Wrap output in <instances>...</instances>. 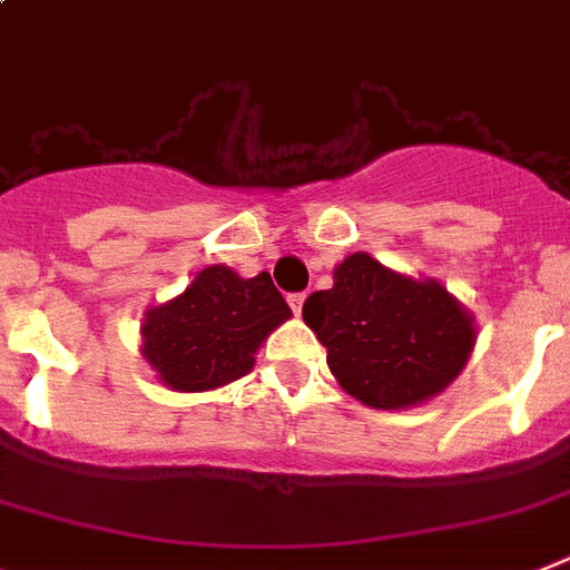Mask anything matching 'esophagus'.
Listing matches in <instances>:
<instances>
[{"label":"esophagus","instance_id":"1","mask_svg":"<svg viewBox=\"0 0 570 570\" xmlns=\"http://www.w3.org/2000/svg\"><path fill=\"white\" fill-rule=\"evenodd\" d=\"M288 305H291V308H294L296 317H299V314H303V305H305V294H291L288 296Z\"/></svg>","mask_w":570,"mask_h":570}]
</instances>
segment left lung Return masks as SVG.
<instances>
[{
    "label": "left lung",
    "instance_id": "8db88e82",
    "mask_svg": "<svg viewBox=\"0 0 570 570\" xmlns=\"http://www.w3.org/2000/svg\"><path fill=\"white\" fill-rule=\"evenodd\" d=\"M303 320L328 352V368L372 410H412L441 395L475 345V317L438 279H415L352 253L334 285L311 294Z\"/></svg>",
    "mask_w": 570,
    "mask_h": 570
}]
</instances>
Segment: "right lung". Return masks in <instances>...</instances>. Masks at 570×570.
Returning <instances> with one entry per match:
<instances>
[{"label": "right lung", "instance_id": "add662e5", "mask_svg": "<svg viewBox=\"0 0 570 570\" xmlns=\"http://www.w3.org/2000/svg\"><path fill=\"white\" fill-rule=\"evenodd\" d=\"M285 320L288 303L271 276L210 265L140 323V357L173 392H210L245 377L256 352Z\"/></svg>", "mask_w": 570, "mask_h": 570}]
</instances>
